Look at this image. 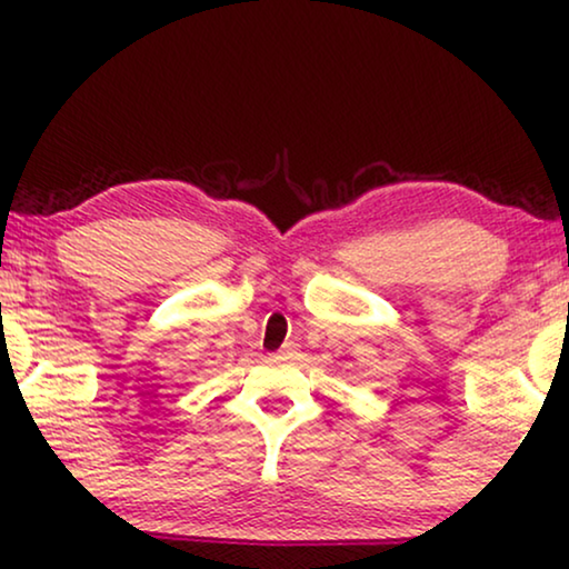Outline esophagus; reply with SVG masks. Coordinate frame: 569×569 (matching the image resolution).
<instances>
[{
	"label": "esophagus",
	"mask_w": 569,
	"mask_h": 569,
	"mask_svg": "<svg viewBox=\"0 0 569 569\" xmlns=\"http://www.w3.org/2000/svg\"><path fill=\"white\" fill-rule=\"evenodd\" d=\"M279 357H287V360L298 357V345H295V341H284L282 349H279Z\"/></svg>",
	"instance_id": "esophagus-1"
}]
</instances>
